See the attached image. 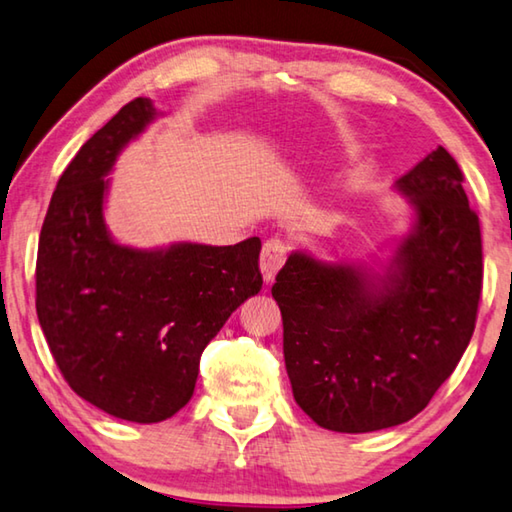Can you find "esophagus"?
<instances>
[{
  "label": "esophagus",
  "mask_w": 512,
  "mask_h": 512,
  "mask_svg": "<svg viewBox=\"0 0 512 512\" xmlns=\"http://www.w3.org/2000/svg\"><path fill=\"white\" fill-rule=\"evenodd\" d=\"M288 258V245L286 240L281 238H270L263 245V251H261V272H263V279L265 283L274 281L276 272L281 270L283 263H286Z\"/></svg>",
  "instance_id": "1"
}]
</instances>
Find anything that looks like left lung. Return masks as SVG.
<instances>
[{"label":"left lung","instance_id":"8db88e82","mask_svg":"<svg viewBox=\"0 0 512 512\" xmlns=\"http://www.w3.org/2000/svg\"><path fill=\"white\" fill-rule=\"evenodd\" d=\"M397 190L415 224L381 274L292 251L272 286L292 395L322 429L370 433L413 420L474 333L483 247L463 172L438 147Z\"/></svg>","mask_w":512,"mask_h":512}]
</instances>
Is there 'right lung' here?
Returning a JSON list of instances; mask_svg holds the SVG:
<instances>
[{
  "label": "right lung",
  "instance_id": "add662e5",
  "mask_svg": "<svg viewBox=\"0 0 512 512\" xmlns=\"http://www.w3.org/2000/svg\"><path fill=\"white\" fill-rule=\"evenodd\" d=\"M156 117L133 99L65 167L36 261V311L49 351L81 399L154 424L188 404L199 358L231 313L263 288L261 240L167 249L117 245L104 224V179Z\"/></svg>",
  "mask_w": 512,
  "mask_h": 512
}]
</instances>
